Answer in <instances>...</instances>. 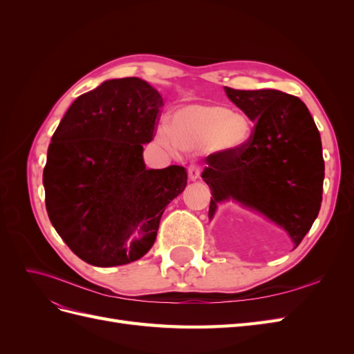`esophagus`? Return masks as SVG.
I'll return each instance as SVG.
<instances>
[{"instance_id": "obj_1", "label": "esophagus", "mask_w": 354, "mask_h": 354, "mask_svg": "<svg viewBox=\"0 0 354 354\" xmlns=\"http://www.w3.org/2000/svg\"><path fill=\"white\" fill-rule=\"evenodd\" d=\"M187 174H189V178H190L192 181H195V180H198L199 176H201V168H199L198 165H190V167L187 168Z\"/></svg>"}]
</instances>
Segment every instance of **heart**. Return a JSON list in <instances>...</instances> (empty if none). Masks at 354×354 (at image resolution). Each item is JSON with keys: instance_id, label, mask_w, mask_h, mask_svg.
<instances>
[{"instance_id": "heart-1", "label": "heart", "mask_w": 354, "mask_h": 354, "mask_svg": "<svg viewBox=\"0 0 354 354\" xmlns=\"http://www.w3.org/2000/svg\"><path fill=\"white\" fill-rule=\"evenodd\" d=\"M171 130L162 127L159 138L165 146L176 143L192 151L211 145L218 151H234L248 140L250 120L242 112H234L221 104H189L180 108L171 122Z\"/></svg>"}]
</instances>
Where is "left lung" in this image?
Instances as JSON below:
<instances>
[{"mask_svg":"<svg viewBox=\"0 0 354 354\" xmlns=\"http://www.w3.org/2000/svg\"><path fill=\"white\" fill-rule=\"evenodd\" d=\"M254 122L234 151L207 158L202 178L211 189L209 218L217 203L233 199L286 230L295 248L315 223L322 202V142L307 106L279 90L224 88Z\"/></svg>","mask_w":354,"mask_h":354,"instance_id":"obj_1","label":"left lung"}]
</instances>
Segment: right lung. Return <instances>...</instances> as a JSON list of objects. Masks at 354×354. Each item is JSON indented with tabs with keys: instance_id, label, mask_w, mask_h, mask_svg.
I'll return each instance as SVG.
<instances>
[{
	"instance_id": "add662e5",
	"label": "right lung",
	"mask_w": 354,
	"mask_h": 354,
	"mask_svg": "<svg viewBox=\"0 0 354 354\" xmlns=\"http://www.w3.org/2000/svg\"><path fill=\"white\" fill-rule=\"evenodd\" d=\"M160 94L140 78L104 81L75 100L51 137L42 174L48 218L91 266L136 261L152 248L168 203L187 185L183 167L147 169Z\"/></svg>"
}]
</instances>
